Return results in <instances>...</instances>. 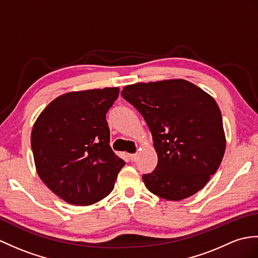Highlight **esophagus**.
<instances>
[{"label":"esophagus","instance_id":"1","mask_svg":"<svg viewBox=\"0 0 258 258\" xmlns=\"http://www.w3.org/2000/svg\"><path fill=\"white\" fill-rule=\"evenodd\" d=\"M130 159H131L132 161H135V160L137 159V155H136V154H131V155H130Z\"/></svg>","mask_w":258,"mask_h":258}]
</instances>
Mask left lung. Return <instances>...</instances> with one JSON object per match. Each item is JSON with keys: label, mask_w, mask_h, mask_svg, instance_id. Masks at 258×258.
<instances>
[{"label": "left lung", "mask_w": 258, "mask_h": 258, "mask_svg": "<svg viewBox=\"0 0 258 258\" xmlns=\"http://www.w3.org/2000/svg\"><path fill=\"white\" fill-rule=\"evenodd\" d=\"M122 97L152 132L158 163L143 181L152 194L178 201L197 194L217 172L225 151L221 111L214 99L182 79L135 83Z\"/></svg>", "instance_id": "1"}]
</instances>
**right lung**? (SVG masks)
Segmentation results:
<instances>
[{"label":"right lung","instance_id":"obj_1","mask_svg":"<svg viewBox=\"0 0 258 258\" xmlns=\"http://www.w3.org/2000/svg\"><path fill=\"white\" fill-rule=\"evenodd\" d=\"M118 88L69 92L56 98L33 126L36 170L53 194L89 206L111 194L125 161L110 146L106 113Z\"/></svg>","mask_w":258,"mask_h":258}]
</instances>
